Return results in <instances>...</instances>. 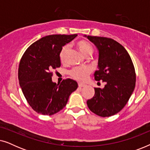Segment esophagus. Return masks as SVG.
<instances>
[{
  "instance_id": "obj_1",
  "label": "esophagus",
  "mask_w": 150,
  "mask_h": 150,
  "mask_svg": "<svg viewBox=\"0 0 150 150\" xmlns=\"http://www.w3.org/2000/svg\"><path fill=\"white\" fill-rule=\"evenodd\" d=\"M85 86H86L85 84H83V83H79V87H80V88L85 87Z\"/></svg>"
}]
</instances>
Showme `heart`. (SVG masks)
Returning <instances> with one entry per match:
<instances>
[{"label": "heart", "instance_id": "1", "mask_svg": "<svg viewBox=\"0 0 150 150\" xmlns=\"http://www.w3.org/2000/svg\"><path fill=\"white\" fill-rule=\"evenodd\" d=\"M76 46L80 52L85 57H91L94 52L92 45L86 40H80L76 43ZM69 52V46H64L61 48L59 53V59L62 63H64L66 61L67 54ZM91 69L90 67H78L74 68L69 71V75L74 79L78 81H85L87 77L91 73Z\"/></svg>", "mask_w": 150, "mask_h": 150}]
</instances>
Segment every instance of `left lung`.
Here are the masks:
<instances>
[{
  "instance_id": "8db88e82",
  "label": "left lung",
  "mask_w": 150,
  "mask_h": 150,
  "mask_svg": "<svg viewBox=\"0 0 150 150\" xmlns=\"http://www.w3.org/2000/svg\"><path fill=\"white\" fill-rule=\"evenodd\" d=\"M87 38L99 50V69L94 73L95 80L106 84L102 89L94 88L95 94L87 100V106L100 117L114 115L126 106L134 89V65L127 50L115 40L91 35Z\"/></svg>"
}]
</instances>
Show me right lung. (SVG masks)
Segmentation results:
<instances>
[{
  "instance_id": "obj_1",
  "label": "right lung",
  "mask_w": 150,
  "mask_h": 150,
  "mask_svg": "<svg viewBox=\"0 0 150 150\" xmlns=\"http://www.w3.org/2000/svg\"><path fill=\"white\" fill-rule=\"evenodd\" d=\"M74 35H51L36 41L26 49L20 59L18 79L26 101L35 111L52 115L62 110L69 96L78 87L73 80L52 81V70L61 66L59 53Z\"/></svg>"
}]
</instances>
